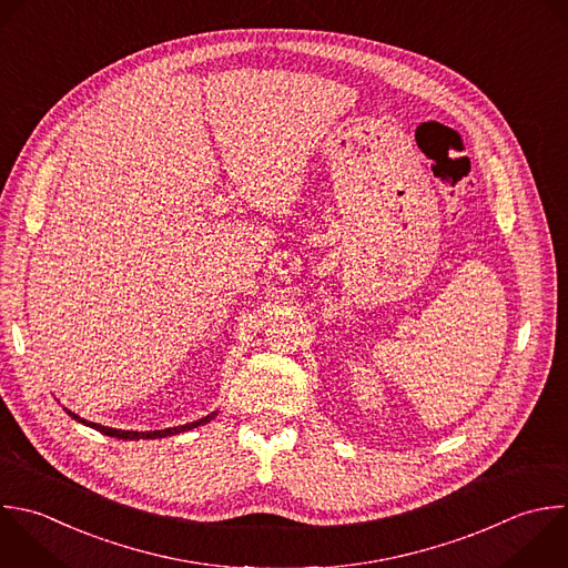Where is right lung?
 Masks as SVG:
<instances>
[{"label":"right lung","instance_id":"right-lung-1","mask_svg":"<svg viewBox=\"0 0 568 568\" xmlns=\"http://www.w3.org/2000/svg\"><path fill=\"white\" fill-rule=\"evenodd\" d=\"M67 413H69L73 419H78V422H82V424H87V426H91V428H95V430H100V433H104V435H109V437H118V439H158V437H166V435H178V433H182V430L197 428L200 424H206V422H211V419L217 415V410H215V413H211V415H206V417H202V419H197V422H191V424H184V426H171V428H164V430H122V428H109V426H102V424L82 419V417L75 415L73 410H67Z\"/></svg>","mask_w":568,"mask_h":568}]
</instances>
